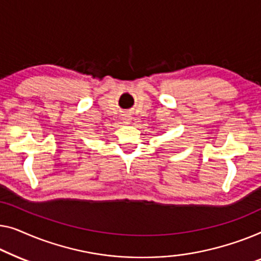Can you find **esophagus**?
Instances as JSON below:
<instances>
[{"instance_id":"1","label":"esophagus","mask_w":261,"mask_h":261,"mask_svg":"<svg viewBox=\"0 0 261 261\" xmlns=\"http://www.w3.org/2000/svg\"><path fill=\"white\" fill-rule=\"evenodd\" d=\"M130 120H131V118H130V116H125L124 117V123H126V124H129L130 123Z\"/></svg>"}]
</instances>
